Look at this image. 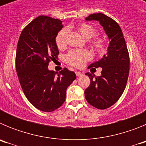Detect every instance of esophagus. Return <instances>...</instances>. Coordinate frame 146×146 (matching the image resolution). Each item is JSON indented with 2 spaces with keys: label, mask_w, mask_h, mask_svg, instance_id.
Instances as JSON below:
<instances>
[{
  "label": "esophagus",
  "mask_w": 146,
  "mask_h": 146,
  "mask_svg": "<svg viewBox=\"0 0 146 146\" xmlns=\"http://www.w3.org/2000/svg\"><path fill=\"white\" fill-rule=\"evenodd\" d=\"M75 74H76V75H77V77H80V76L82 75V73L80 72H75Z\"/></svg>",
  "instance_id": "esophagus-1"
}]
</instances>
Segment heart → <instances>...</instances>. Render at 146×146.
<instances>
[{
    "mask_svg": "<svg viewBox=\"0 0 146 146\" xmlns=\"http://www.w3.org/2000/svg\"><path fill=\"white\" fill-rule=\"evenodd\" d=\"M76 28L82 36L90 40V45L96 52L99 53L104 52L106 50V42L102 37L96 36L97 30L93 25L88 23H80L76 26ZM68 30L63 28L57 33L55 36V43L58 48L62 50L66 46V37ZM91 58V54L86 50H72L69 51L65 56V60L67 64L74 67H82L85 63Z\"/></svg>",
    "mask_w": 146,
    "mask_h": 146,
    "instance_id": "1",
    "label": "heart"
}]
</instances>
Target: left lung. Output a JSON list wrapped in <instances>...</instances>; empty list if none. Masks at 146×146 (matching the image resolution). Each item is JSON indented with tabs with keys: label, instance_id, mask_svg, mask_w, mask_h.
I'll list each match as a JSON object with an SVG mask.
<instances>
[{
	"label": "left lung",
	"instance_id": "1",
	"mask_svg": "<svg viewBox=\"0 0 146 146\" xmlns=\"http://www.w3.org/2000/svg\"><path fill=\"white\" fill-rule=\"evenodd\" d=\"M86 20L99 22L110 41L108 52L88 67H101V76L86 74L91 80L85 91L86 100L94 108L104 110L116 102L124 91L129 73V55L122 31L114 20L102 13L90 15Z\"/></svg>",
	"mask_w": 146,
	"mask_h": 146
}]
</instances>
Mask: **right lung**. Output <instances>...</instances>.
Wrapping results in <instances>:
<instances>
[{"label":"right lung","instance_id":"add662e5","mask_svg":"<svg viewBox=\"0 0 146 146\" xmlns=\"http://www.w3.org/2000/svg\"><path fill=\"white\" fill-rule=\"evenodd\" d=\"M62 28L60 20L38 17L23 30L17 47L16 70L23 92L35 108L47 113L64 104L67 88L76 79L66 68L57 74L48 69L59 54L55 36Z\"/></svg>","mask_w":146,"mask_h":146}]
</instances>
